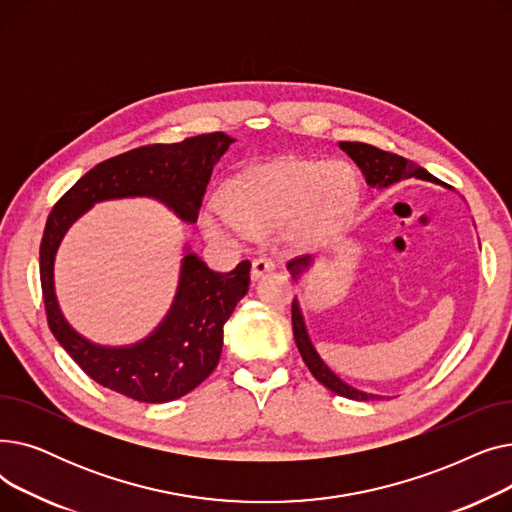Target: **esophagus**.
I'll use <instances>...</instances> for the list:
<instances>
[{"label": "esophagus", "mask_w": 512, "mask_h": 512, "mask_svg": "<svg viewBox=\"0 0 512 512\" xmlns=\"http://www.w3.org/2000/svg\"><path fill=\"white\" fill-rule=\"evenodd\" d=\"M276 270V261L270 259V257H257L253 259V265H251V280L257 282L259 278H263L265 274H270Z\"/></svg>", "instance_id": "34e87169"}]
</instances>
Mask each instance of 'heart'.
<instances>
[{
    "label": "heart",
    "mask_w": 512,
    "mask_h": 512,
    "mask_svg": "<svg viewBox=\"0 0 512 512\" xmlns=\"http://www.w3.org/2000/svg\"><path fill=\"white\" fill-rule=\"evenodd\" d=\"M355 197V174L342 161L317 164L288 157L234 176L226 199H205L199 224L209 238L222 242L238 240L245 230L282 226L294 245H311L344 220Z\"/></svg>",
    "instance_id": "heart-1"
}]
</instances>
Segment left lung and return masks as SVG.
I'll return each instance as SVG.
<instances>
[{
	"mask_svg": "<svg viewBox=\"0 0 512 512\" xmlns=\"http://www.w3.org/2000/svg\"><path fill=\"white\" fill-rule=\"evenodd\" d=\"M338 147L351 157L357 168L361 170L365 182L369 188H375V191H386L392 184L400 182V180H407V178H417V180H425V182H434L440 184L444 188H448L446 184H442L436 176L429 174L425 168L413 164V161L382 151L378 147H371L367 143H355V141H340ZM317 257L315 255H305L299 259H292L286 267L292 276L294 282H301V278L311 270L315 265ZM292 332H294V340H297L299 346V353L305 361V365L309 367V371L313 373V378L324 384L328 390H332L338 396L344 398H351V400H375L380 398L378 394H371V392H363L351 384H346L342 378L326 365V361L319 357L317 348L311 342L307 324H305V315H303V307L299 297H294L292 301Z\"/></svg>",
	"mask_w": 512,
	"mask_h": 512,
	"instance_id": "left-lung-1",
	"label": "left lung"
}]
</instances>
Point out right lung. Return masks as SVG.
<instances>
[{
    "label": "right lung",
    "instance_id": "add662e5",
    "mask_svg": "<svg viewBox=\"0 0 512 512\" xmlns=\"http://www.w3.org/2000/svg\"><path fill=\"white\" fill-rule=\"evenodd\" d=\"M234 143L228 134H199L172 145H151L105 159L51 209L41 240V286L49 330L91 380L139 402H170L207 380L222 355L224 324L249 290L251 263L220 274L182 247L178 286L164 319L141 340L97 344L76 332L62 313L53 267L70 226L97 203L153 199L178 220L197 222L213 166Z\"/></svg>",
    "mask_w": 512,
    "mask_h": 512
}]
</instances>
